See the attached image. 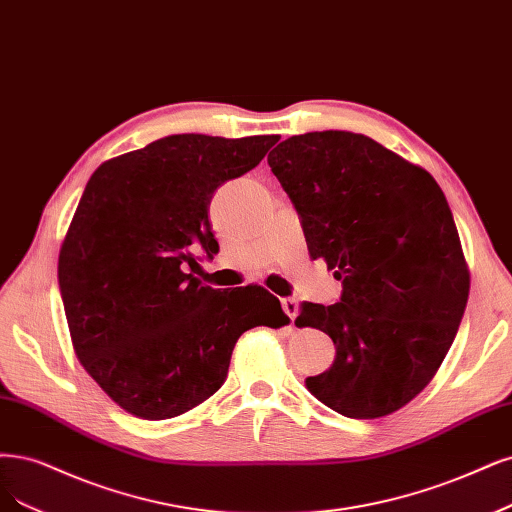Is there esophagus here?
Returning a JSON list of instances; mask_svg holds the SVG:
<instances>
[{
  "label": "esophagus",
  "mask_w": 512,
  "mask_h": 512,
  "mask_svg": "<svg viewBox=\"0 0 512 512\" xmlns=\"http://www.w3.org/2000/svg\"><path fill=\"white\" fill-rule=\"evenodd\" d=\"M281 309H284V313L290 317V320H294L298 313V303L294 298H281Z\"/></svg>",
  "instance_id": "34e87169"
}]
</instances>
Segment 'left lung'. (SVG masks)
Returning a JSON list of instances; mask_svg holds the SVG:
<instances>
[{"mask_svg": "<svg viewBox=\"0 0 512 512\" xmlns=\"http://www.w3.org/2000/svg\"><path fill=\"white\" fill-rule=\"evenodd\" d=\"M267 161L311 258H324L343 286L339 303H303L296 317L337 347L332 366L305 379L307 390L345 417L398 411L436 375L468 303L443 190L426 169L349 131L288 137Z\"/></svg>", "mask_w": 512, "mask_h": 512, "instance_id": "8db88e82", "label": "left lung"}]
</instances>
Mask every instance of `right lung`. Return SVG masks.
Segmentation results:
<instances>
[{"label": "right lung", "instance_id": "1", "mask_svg": "<svg viewBox=\"0 0 512 512\" xmlns=\"http://www.w3.org/2000/svg\"><path fill=\"white\" fill-rule=\"evenodd\" d=\"M277 142L169 135L88 180L61 245L59 288L78 360L131 415L156 421L195 409L226 381L245 330L288 324L269 292L271 303L256 307L192 275L197 254H218L207 216L214 192Z\"/></svg>", "mask_w": 512, "mask_h": 512}]
</instances>
